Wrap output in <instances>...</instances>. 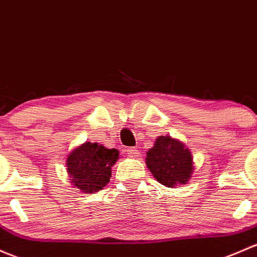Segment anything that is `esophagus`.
Masks as SVG:
<instances>
[{"label":"esophagus","mask_w":257,"mask_h":257,"mask_svg":"<svg viewBox=\"0 0 257 257\" xmlns=\"http://www.w3.org/2000/svg\"><path fill=\"white\" fill-rule=\"evenodd\" d=\"M126 154H128V156H131V158H138V156H139V150H138L137 148H128V149H126Z\"/></svg>","instance_id":"34e87169"}]
</instances>
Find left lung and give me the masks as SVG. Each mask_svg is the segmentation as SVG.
<instances>
[{"label": "left lung", "instance_id": "left-lung-1", "mask_svg": "<svg viewBox=\"0 0 257 257\" xmlns=\"http://www.w3.org/2000/svg\"><path fill=\"white\" fill-rule=\"evenodd\" d=\"M149 171L158 182L166 187L186 185L194 171L191 150L181 140L160 136L145 158Z\"/></svg>", "mask_w": 257, "mask_h": 257}]
</instances>
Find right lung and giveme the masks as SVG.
<instances>
[{"label": "right lung", "instance_id": "right-lung-1", "mask_svg": "<svg viewBox=\"0 0 257 257\" xmlns=\"http://www.w3.org/2000/svg\"><path fill=\"white\" fill-rule=\"evenodd\" d=\"M118 159L117 149H107L98 143H83L70 151L66 158L70 182L83 193L98 192L109 182L112 167Z\"/></svg>", "mask_w": 257, "mask_h": 257}]
</instances>
